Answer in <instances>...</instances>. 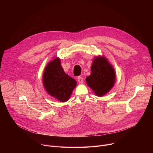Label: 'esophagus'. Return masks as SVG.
Segmentation results:
<instances>
[{"label": "esophagus", "instance_id": "34e87169", "mask_svg": "<svg viewBox=\"0 0 153 153\" xmlns=\"http://www.w3.org/2000/svg\"><path fill=\"white\" fill-rule=\"evenodd\" d=\"M77 81H78L79 83H80V84L83 83V77H81V76H79V77H77Z\"/></svg>", "mask_w": 153, "mask_h": 153}]
</instances>
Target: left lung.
Returning a JSON list of instances; mask_svg holds the SVG:
<instances>
[{"instance_id": "8db88e82", "label": "left lung", "mask_w": 153, "mask_h": 153, "mask_svg": "<svg viewBox=\"0 0 153 153\" xmlns=\"http://www.w3.org/2000/svg\"><path fill=\"white\" fill-rule=\"evenodd\" d=\"M91 69V73L86 78V83L97 96L103 97L115 84V70L103 55L95 57Z\"/></svg>"}]
</instances>
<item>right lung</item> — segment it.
Returning <instances> with one entry per match:
<instances>
[{"label":"right lung","instance_id":"1","mask_svg":"<svg viewBox=\"0 0 153 153\" xmlns=\"http://www.w3.org/2000/svg\"><path fill=\"white\" fill-rule=\"evenodd\" d=\"M43 85L49 95L64 102L69 100L73 89L76 87L77 82L64 71L60 59L56 57L45 67Z\"/></svg>","mask_w":153,"mask_h":153}]
</instances>
